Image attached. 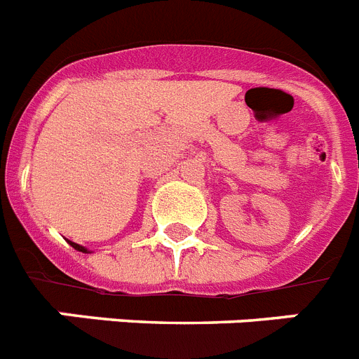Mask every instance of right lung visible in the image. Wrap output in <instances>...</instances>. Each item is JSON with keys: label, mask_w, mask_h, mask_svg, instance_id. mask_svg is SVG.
Returning <instances> with one entry per match:
<instances>
[{"label": "right lung", "mask_w": 359, "mask_h": 359, "mask_svg": "<svg viewBox=\"0 0 359 359\" xmlns=\"http://www.w3.org/2000/svg\"><path fill=\"white\" fill-rule=\"evenodd\" d=\"M68 243H69V244H72L73 248H75V250H79V252H82V253H88V250H86V248H84V246H79V244L72 243V241H68Z\"/></svg>", "instance_id": "add662e5"}]
</instances>
